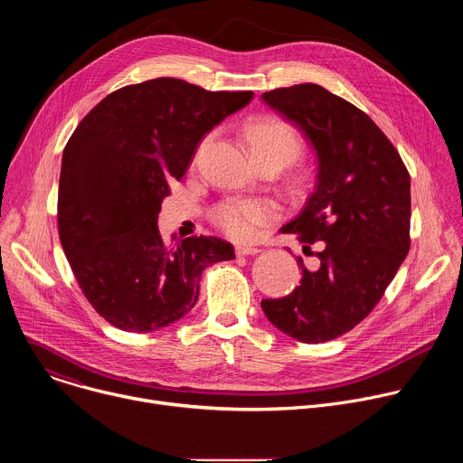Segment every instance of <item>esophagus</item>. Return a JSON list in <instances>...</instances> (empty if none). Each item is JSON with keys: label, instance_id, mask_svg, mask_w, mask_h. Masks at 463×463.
<instances>
[{"label": "esophagus", "instance_id": "1", "mask_svg": "<svg viewBox=\"0 0 463 463\" xmlns=\"http://www.w3.org/2000/svg\"><path fill=\"white\" fill-rule=\"evenodd\" d=\"M258 252H260V249L252 247V245H238L236 247L238 256H252V254H258Z\"/></svg>", "mask_w": 463, "mask_h": 463}]
</instances>
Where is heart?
Listing matches in <instances>:
<instances>
[{
    "label": "heart",
    "mask_w": 463,
    "mask_h": 463,
    "mask_svg": "<svg viewBox=\"0 0 463 463\" xmlns=\"http://www.w3.org/2000/svg\"><path fill=\"white\" fill-rule=\"evenodd\" d=\"M247 139L256 157H279L286 165L295 161L302 150V139L297 129L280 118H266L252 124L247 129ZM279 216L280 207L269 197H229L213 213L216 225L240 241L258 238L261 227L269 225Z\"/></svg>",
    "instance_id": "b5f03b06"
}]
</instances>
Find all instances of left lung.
Returning a JSON list of instances; mask_svg holds the SVG:
<instances>
[{
  "label": "left lung",
  "mask_w": 463,
  "mask_h": 463,
  "mask_svg": "<svg viewBox=\"0 0 463 463\" xmlns=\"http://www.w3.org/2000/svg\"><path fill=\"white\" fill-rule=\"evenodd\" d=\"M295 124L317 156V183L280 229L320 243L317 271L284 298L261 300L280 332L317 345L350 332L381 300L411 249V175L393 145L359 108L317 84L261 95Z\"/></svg>",
  "instance_id": "8db88e82"
}]
</instances>
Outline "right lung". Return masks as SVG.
Returning <instances> with one entry per match:
<instances>
[{"label": "right lung", "mask_w": 463, "mask_h": 463, "mask_svg": "<svg viewBox=\"0 0 463 463\" xmlns=\"http://www.w3.org/2000/svg\"><path fill=\"white\" fill-rule=\"evenodd\" d=\"M252 97L168 77L131 84L102 99L65 145L60 241L82 293L115 327L150 334L183 318L203 271L234 258L216 236L166 245L157 216L203 137Z\"/></svg>", "instance_id": "1"}]
</instances>
